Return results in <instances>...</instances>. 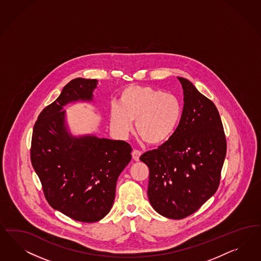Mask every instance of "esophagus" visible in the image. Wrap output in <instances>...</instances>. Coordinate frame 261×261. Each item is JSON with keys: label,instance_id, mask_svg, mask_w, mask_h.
Wrapping results in <instances>:
<instances>
[{"label": "esophagus", "instance_id": "esophagus-1", "mask_svg": "<svg viewBox=\"0 0 261 261\" xmlns=\"http://www.w3.org/2000/svg\"><path fill=\"white\" fill-rule=\"evenodd\" d=\"M132 154H133V159L135 161H138L139 159H140V155L142 154V152H141V151H139V150H134L133 152H132Z\"/></svg>", "mask_w": 261, "mask_h": 261}]
</instances>
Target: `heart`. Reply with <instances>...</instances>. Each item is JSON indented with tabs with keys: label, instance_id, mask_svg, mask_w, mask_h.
Here are the masks:
<instances>
[{
	"label": "heart",
	"instance_id": "obj_1",
	"mask_svg": "<svg viewBox=\"0 0 261 261\" xmlns=\"http://www.w3.org/2000/svg\"><path fill=\"white\" fill-rule=\"evenodd\" d=\"M180 113V103L174 94L151 86L132 85L121 94L119 106L111 108L110 124L117 135L126 136L135 120L137 135L147 143L158 145L173 135Z\"/></svg>",
	"mask_w": 261,
	"mask_h": 261
}]
</instances>
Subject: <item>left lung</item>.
I'll list each match as a JSON object with an SVG mask.
<instances>
[{"mask_svg":"<svg viewBox=\"0 0 261 261\" xmlns=\"http://www.w3.org/2000/svg\"><path fill=\"white\" fill-rule=\"evenodd\" d=\"M185 106L176 130L140 160L150 170L148 197L153 210L170 219L198 211L217 191L227 153L218 110L193 84L177 77Z\"/></svg>","mask_w":261,"mask_h":261,"instance_id":"left-lung-1","label":"left lung"}]
</instances>
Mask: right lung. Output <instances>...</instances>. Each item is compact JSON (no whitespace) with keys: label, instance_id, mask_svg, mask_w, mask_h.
<instances>
[{"label":"right lung","instance_id":"1","mask_svg":"<svg viewBox=\"0 0 261 261\" xmlns=\"http://www.w3.org/2000/svg\"><path fill=\"white\" fill-rule=\"evenodd\" d=\"M97 81L76 77L40 112L34 124L31 160L54 210L79 222L103 218L112 207L119 175L132 160L130 145L96 136L72 137L62 107L90 101Z\"/></svg>","mask_w":261,"mask_h":261}]
</instances>
